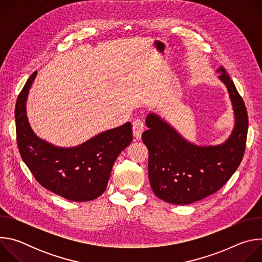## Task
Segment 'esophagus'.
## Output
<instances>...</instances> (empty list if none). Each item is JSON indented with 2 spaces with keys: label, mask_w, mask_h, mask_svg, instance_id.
Returning <instances> with one entry per match:
<instances>
[{
  "label": "esophagus",
  "mask_w": 262,
  "mask_h": 262,
  "mask_svg": "<svg viewBox=\"0 0 262 262\" xmlns=\"http://www.w3.org/2000/svg\"><path fill=\"white\" fill-rule=\"evenodd\" d=\"M144 129H145V126H144V123H143L142 120L136 119L133 122V134H134V138L136 140L141 139V136H142Z\"/></svg>",
  "instance_id": "obj_1"
}]
</instances>
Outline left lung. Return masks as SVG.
Returning a JSON list of instances; mask_svg holds the SVG:
<instances>
[{
  "instance_id": "8db88e82",
  "label": "left lung",
  "mask_w": 262,
  "mask_h": 262,
  "mask_svg": "<svg viewBox=\"0 0 262 262\" xmlns=\"http://www.w3.org/2000/svg\"><path fill=\"white\" fill-rule=\"evenodd\" d=\"M216 72L234 111V127L224 143L196 145L154 112L146 117L148 129L142 141L149 152L148 177L156 196L166 202L185 205L206 198L230 179L243 160L248 133L246 105L225 68Z\"/></svg>"
}]
</instances>
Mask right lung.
I'll list each match as a JSON object with an SVG mask.
<instances>
[{
  "instance_id": "add662e5",
  "label": "right lung",
  "mask_w": 262,
  "mask_h": 262,
  "mask_svg": "<svg viewBox=\"0 0 262 262\" xmlns=\"http://www.w3.org/2000/svg\"><path fill=\"white\" fill-rule=\"evenodd\" d=\"M37 76L27 81L15 104L16 141L23 161L43 188L67 200L91 201L106 189L112 168L133 141L130 122L102 132L74 147L55 146L36 136L30 126L26 102Z\"/></svg>"
}]
</instances>
